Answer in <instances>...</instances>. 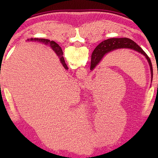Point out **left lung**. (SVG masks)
I'll return each instance as SVG.
<instances>
[{
    "mask_svg": "<svg viewBox=\"0 0 158 158\" xmlns=\"http://www.w3.org/2000/svg\"><path fill=\"white\" fill-rule=\"evenodd\" d=\"M121 49H130L140 53L143 55L146 60H148L150 69H151V81L153 80V66L151 59L148 56L145 52L135 43L132 40L127 37H123V38H110L102 42L101 43L96 47L93 51L91 56V62H90V70H93L96 66H97L100 61L102 60L105 55L110 53L113 51Z\"/></svg>",
    "mask_w": 158,
    "mask_h": 158,
    "instance_id": "obj_1",
    "label": "left lung"
}]
</instances>
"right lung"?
Listing matches in <instances>:
<instances>
[{"label":"right lung","mask_w":158,"mask_h":158,"mask_svg":"<svg viewBox=\"0 0 158 158\" xmlns=\"http://www.w3.org/2000/svg\"><path fill=\"white\" fill-rule=\"evenodd\" d=\"M28 40H31V41H35V42H40L41 43H43L46 45H49L50 47L54 51L55 53H56V55L59 57V59L60 60V63H62L63 66L65 68V69H68V68L67 66L66 63L65 62V60H64V58L63 56V52L62 51V49L61 47L58 45L56 42H55L54 41H50L49 40L47 39H43V38H31V39H28Z\"/></svg>","instance_id":"add662e5"}]
</instances>
